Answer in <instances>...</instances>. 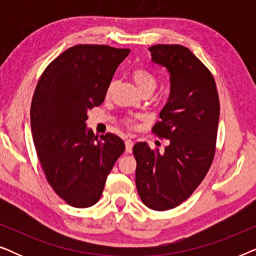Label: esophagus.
<instances>
[{"label": "esophagus", "instance_id": "esophagus-1", "mask_svg": "<svg viewBox=\"0 0 256 256\" xmlns=\"http://www.w3.org/2000/svg\"><path fill=\"white\" fill-rule=\"evenodd\" d=\"M124 143H126V152H132V146H134V143H132V141L130 138H127L124 141Z\"/></svg>", "mask_w": 256, "mask_h": 256}]
</instances>
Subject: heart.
Returning <instances> with one entry per match:
<instances>
[{
    "label": "heart",
    "mask_w": 256,
    "mask_h": 256,
    "mask_svg": "<svg viewBox=\"0 0 256 256\" xmlns=\"http://www.w3.org/2000/svg\"><path fill=\"white\" fill-rule=\"evenodd\" d=\"M132 79L134 84L138 87L140 92H144V90H155L157 86V82L152 73L142 68H136L132 73ZM113 87V84H110V87H108V92Z\"/></svg>",
    "instance_id": "obj_1"
}]
</instances>
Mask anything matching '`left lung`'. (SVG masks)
<instances>
[{"label":"left lung","instance_id":"8db88e82","mask_svg":"<svg viewBox=\"0 0 256 256\" xmlns=\"http://www.w3.org/2000/svg\"><path fill=\"white\" fill-rule=\"evenodd\" d=\"M152 62L169 72L170 93L152 132L169 140L163 152L148 143L132 148L135 183L143 204L155 211L180 205L202 183L216 152L219 96L206 66L182 45L149 48Z\"/></svg>","mask_w":256,"mask_h":256}]
</instances>
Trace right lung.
<instances>
[{
	"instance_id": "obj_1",
	"label": "right lung",
	"mask_w": 256,
	"mask_h": 256,
	"mask_svg": "<svg viewBox=\"0 0 256 256\" xmlns=\"http://www.w3.org/2000/svg\"><path fill=\"white\" fill-rule=\"evenodd\" d=\"M129 48L76 45L48 66L31 102V132L46 180L73 208L99 202L124 142L87 127V113L104 102L118 66Z\"/></svg>"
}]
</instances>
